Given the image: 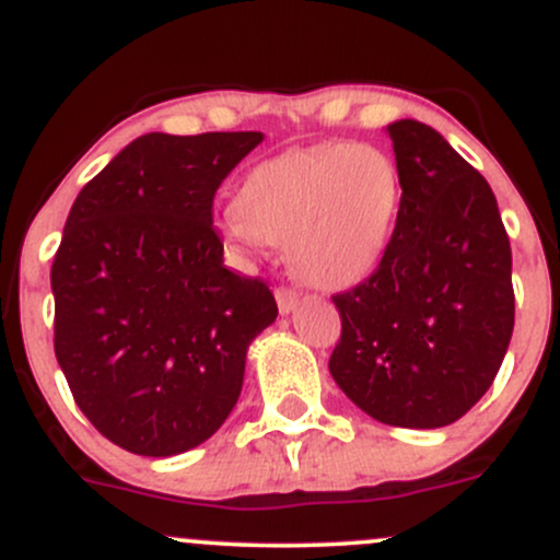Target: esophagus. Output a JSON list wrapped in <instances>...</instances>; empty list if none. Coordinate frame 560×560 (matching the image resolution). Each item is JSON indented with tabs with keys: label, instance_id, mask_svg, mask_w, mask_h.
<instances>
[{
	"label": "esophagus",
	"instance_id": "esophagus-1",
	"mask_svg": "<svg viewBox=\"0 0 560 560\" xmlns=\"http://www.w3.org/2000/svg\"><path fill=\"white\" fill-rule=\"evenodd\" d=\"M275 299H278L280 314H291L299 304V293L293 291V288H278V291H275Z\"/></svg>",
	"mask_w": 560,
	"mask_h": 560
}]
</instances>
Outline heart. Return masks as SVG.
Masks as SVG:
<instances>
[{
	"label": "heart",
	"mask_w": 560,
	"mask_h": 560,
	"mask_svg": "<svg viewBox=\"0 0 560 560\" xmlns=\"http://www.w3.org/2000/svg\"><path fill=\"white\" fill-rule=\"evenodd\" d=\"M401 209L397 163L370 144L328 142L261 161L222 230L235 246H285L299 280L341 291L378 269Z\"/></svg>",
	"instance_id": "b5f03b06"
}]
</instances>
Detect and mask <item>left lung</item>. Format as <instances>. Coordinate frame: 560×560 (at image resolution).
I'll list each match as a JSON object with an SVG mask.
<instances>
[{
    "label": "left lung",
    "instance_id": "8db88e82",
    "mask_svg": "<svg viewBox=\"0 0 560 560\" xmlns=\"http://www.w3.org/2000/svg\"><path fill=\"white\" fill-rule=\"evenodd\" d=\"M401 209L386 256L332 304L330 375L370 418L442 429L479 401L511 343V241L492 187L425 124L386 127Z\"/></svg>",
    "mask_w": 560,
    "mask_h": 560
}]
</instances>
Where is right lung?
Returning <instances> with one entry per match:
<instances>
[{
    "instance_id": "right-lung-1",
    "label": "right lung",
    "mask_w": 560,
    "mask_h": 560,
    "mask_svg": "<svg viewBox=\"0 0 560 560\" xmlns=\"http://www.w3.org/2000/svg\"><path fill=\"white\" fill-rule=\"evenodd\" d=\"M261 131L137 137L84 185L52 261L55 357L79 410L118 447L172 457L217 433L246 354L278 317L224 267L213 196Z\"/></svg>"
}]
</instances>
